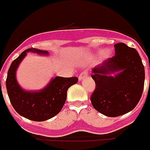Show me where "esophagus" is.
<instances>
[{"mask_svg": "<svg viewBox=\"0 0 150 150\" xmlns=\"http://www.w3.org/2000/svg\"><path fill=\"white\" fill-rule=\"evenodd\" d=\"M87 76H88L87 72L84 71L83 73H81V74L79 75V77H78V80H79V81H81L82 80L84 79V78H85V77H86Z\"/></svg>", "mask_w": 150, "mask_h": 150, "instance_id": "esophagus-1", "label": "esophagus"}]
</instances>
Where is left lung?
I'll return each mask as SVG.
<instances>
[{"instance_id":"8db88e82","label":"left lung","mask_w":150,"mask_h":150,"mask_svg":"<svg viewBox=\"0 0 150 150\" xmlns=\"http://www.w3.org/2000/svg\"><path fill=\"white\" fill-rule=\"evenodd\" d=\"M114 47L115 56L92 69L96 88L90 100L96 111L108 117L132 111L140 100L145 82L138 51L122 42Z\"/></svg>"}]
</instances>
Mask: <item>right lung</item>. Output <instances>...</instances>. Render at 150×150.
Returning a JSON list of instances; mask_svg holds the SVG:
<instances>
[{"label":"right lung","mask_w":150,"mask_h":150,"mask_svg":"<svg viewBox=\"0 0 150 150\" xmlns=\"http://www.w3.org/2000/svg\"><path fill=\"white\" fill-rule=\"evenodd\" d=\"M29 52L48 56L49 52L36 48L24 50L13 61L8 71L6 88L10 102L16 111L21 116L32 121L41 122L58 115L65 104L67 90L78 81L77 77L55 76L43 88L27 91L16 80V71L21 62Z\"/></svg>","instance_id":"add662e5"}]
</instances>
